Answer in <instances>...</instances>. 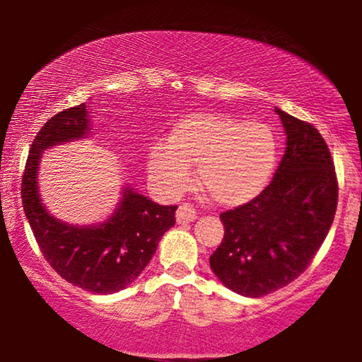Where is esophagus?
<instances>
[{
    "label": "esophagus",
    "instance_id": "1",
    "mask_svg": "<svg viewBox=\"0 0 362 362\" xmlns=\"http://www.w3.org/2000/svg\"><path fill=\"white\" fill-rule=\"evenodd\" d=\"M196 209L191 204H181L176 211L177 224H189L196 219Z\"/></svg>",
    "mask_w": 362,
    "mask_h": 362
}]
</instances>
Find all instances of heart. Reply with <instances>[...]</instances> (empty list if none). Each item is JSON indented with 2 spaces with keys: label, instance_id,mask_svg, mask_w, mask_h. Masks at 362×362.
<instances>
[{
  "label": "heart",
  "instance_id": "1",
  "mask_svg": "<svg viewBox=\"0 0 362 362\" xmlns=\"http://www.w3.org/2000/svg\"><path fill=\"white\" fill-rule=\"evenodd\" d=\"M279 160V140L264 122H242L217 112H192L177 118L148 150V171L166 192L189 185L191 165L197 181L221 206H242L269 186Z\"/></svg>",
  "mask_w": 362,
  "mask_h": 362
}]
</instances>
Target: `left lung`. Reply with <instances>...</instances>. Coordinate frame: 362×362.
I'll return each mask as SVG.
<instances>
[{
	"label": "left lung",
	"instance_id": "8db88e82",
	"mask_svg": "<svg viewBox=\"0 0 362 362\" xmlns=\"http://www.w3.org/2000/svg\"><path fill=\"white\" fill-rule=\"evenodd\" d=\"M286 133L274 180L254 201L221 214L224 239L209 264L227 288L259 298L300 276L328 235L338 181L323 136L275 108Z\"/></svg>",
	"mask_w": 362,
	"mask_h": 362
}]
</instances>
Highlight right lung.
I'll return each mask as SVG.
<instances>
[{"label":"right lung","instance_id":"right-lung-1","mask_svg":"<svg viewBox=\"0 0 362 362\" xmlns=\"http://www.w3.org/2000/svg\"><path fill=\"white\" fill-rule=\"evenodd\" d=\"M86 103L66 108L44 123L34 138L21 182L23 209L39 249L54 270L92 293H117L145 270L163 234L175 226L177 206H160L132 186L107 221L72 226L46 209L39 194L37 171L42 151L90 133Z\"/></svg>","mask_w":362,"mask_h":362}]
</instances>
